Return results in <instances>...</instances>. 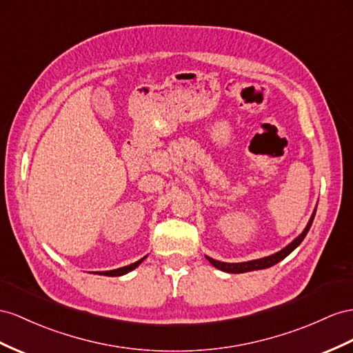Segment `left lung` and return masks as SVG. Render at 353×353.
I'll list each match as a JSON object with an SVG mask.
<instances>
[{
    "instance_id": "8db88e82",
    "label": "left lung",
    "mask_w": 353,
    "mask_h": 353,
    "mask_svg": "<svg viewBox=\"0 0 353 353\" xmlns=\"http://www.w3.org/2000/svg\"><path fill=\"white\" fill-rule=\"evenodd\" d=\"M314 214H316V209L312 214V218L309 221V223H307V227L304 228V231L298 236L294 241L289 243V245L286 248H283L280 252H276L274 255H270V256H265V258H259V259H254V261H248V263H221V261H216L210 256H205L207 259H209V263L219 268L222 271H225V273H246V271H254V270H263V268H268V267H273L274 264L280 263V261L285 259L289 254L294 249H296L298 246H300V243L304 240V237L307 236V232H309L310 227H312V222L314 219Z\"/></svg>"
}]
</instances>
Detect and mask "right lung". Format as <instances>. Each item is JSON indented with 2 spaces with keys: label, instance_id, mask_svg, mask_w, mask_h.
Returning <instances> with one entry per match:
<instances>
[{
  "label": "right lung",
  "instance_id": "1",
  "mask_svg": "<svg viewBox=\"0 0 353 353\" xmlns=\"http://www.w3.org/2000/svg\"><path fill=\"white\" fill-rule=\"evenodd\" d=\"M144 258H146V256H144ZM144 258L139 259L137 263L130 264V265L122 267V268H117V270H110V271H99V274H104V276H123V274H126V273H130V271H132L134 268H137V267H139V265L143 263Z\"/></svg>",
  "mask_w": 353,
  "mask_h": 353
}]
</instances>
